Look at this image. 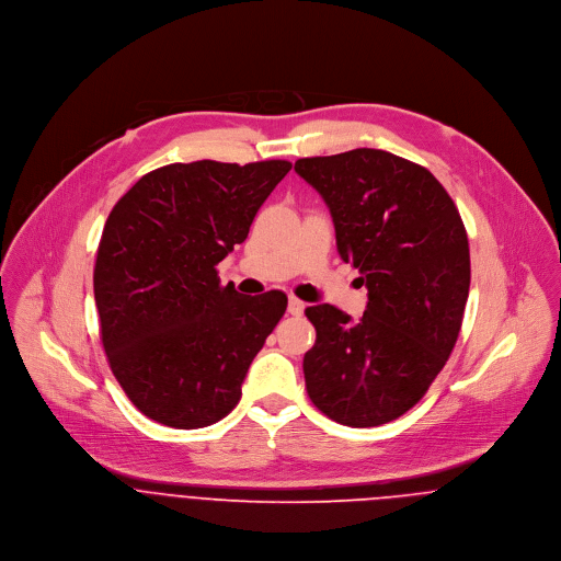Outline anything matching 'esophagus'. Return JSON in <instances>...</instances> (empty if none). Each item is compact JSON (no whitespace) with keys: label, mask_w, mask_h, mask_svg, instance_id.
Wrapping results in <instances>:
<instances>
[{"label":"esophagus","mask_w":561,"mask_h":561,"mask_svg":"<svg viewBox=\"0 0 561 561\" xmlns=\"http://www.w3.org/2000/svg\"><path fill=\"white\" fill-rule=\"evenodd\" d=\"M289 313L291 316H302L305 313V302L302 300H298V298H289Z\"/></svg>","instance_id":"esophagus-1"}]
</instances>
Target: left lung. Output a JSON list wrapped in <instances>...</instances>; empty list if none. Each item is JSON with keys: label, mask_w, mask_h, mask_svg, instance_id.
Segmentation results:
<instances>
[{"label": "left lung", "mask_w": 561, "mask_h": 561, "mask_svg": "<svg viewBox=\"0 0 561 561\" xmlns=\"http://www.w3.org/2000/svg\"><path fill=\"white\" fill-rule=\"evenodd\" d=\"M330 209L336 250L363 274L367 309L352 321L309 307L316 345L307 393L325 416L376 427L408 412L445 367L471 285L469 238L447 190L423 165L380 149L296 161Z\"/></svg>", "instance_id": "obj_1"}]
</instances>
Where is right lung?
<instances>
[{
    "label": "right lung",
    "mask_w": 561,
    "mask_h": 561,
    "mask_svg": "<svg viewBox=\"0 0 561 561\" xmlns=\"http://www.w3.org/2000/svg\"><path fill=\"white\" fill-rule=\"evenodd\" d=\"M291 170L285 160L168 163L110 211L94 263L101 343L131 403L161 425L207 427L241 398L287 296H241L216 265Z\"/></svg>",
    "instance_id": "obj_1"
}]
</instances>
